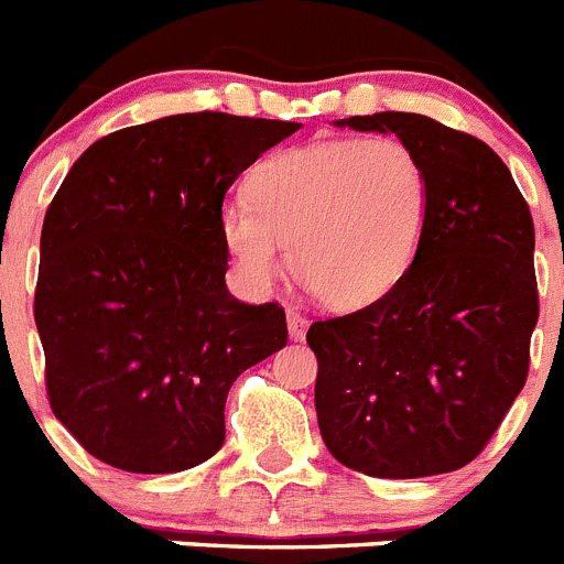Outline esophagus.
<instances>
[{"mask_svg":"<svg viewBox=\"0 0 564 564\" xmlns=\"http://www.w3.org/2000/svg\"><path fill=\"white\" fill-rule=\"evenodd\" d=\"M288 333H291L293 341H302L307 333V318L296 307H288Z\"/></svg>","mask_w":564,"mask_h":564,"instance_id":"esophagus-1","label":"esophagus"}]
</instances>
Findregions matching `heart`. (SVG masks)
Segmentation results:
<instances>
[{"instance_id": "heart-1", "label": "heart", "mask_w": 564, "mask_h": 564, "mask_svg": "<svg viewBox=\"0 0 564 564\" xmlns=\"http://www.w3.org/2000/svg\"><path fill=\"white\" fill-rule=\"evenodd\" d=\"M248 199L220 212L234 273L262 293L293 271L327 307L358 311L406 276L432 217L430 172L398 138L318 141L253 169Z\"/></svg>"}]
</instances>
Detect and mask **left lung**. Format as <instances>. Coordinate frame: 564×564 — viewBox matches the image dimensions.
<instances>
[{
  "label": "left lung",
  "mask_w": 564,
  "mask_h": 564,
  "mask_svg": "<svg viewBox=\"0 0 564 564\" xmlns=\"http://www.w3.org/2000/svg\"><path fill=\"white\" fill-rule=\"evenodd\" d=\"M336 127L415 149L432 217L387 296L307 330L318 430L338 463L370 477L457 471L480 455L528 376L540 316L531 212L495 149L426 115H356Z\"/></svg>",
  "instance_id": "1"
}]
</instances>
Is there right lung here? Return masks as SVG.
<instances>
[{"mask_svg": "<svg viewBox=\"0 0 564 564\" xmlns=\"http://www.w3.org/2000/svg\"><path fill=\"white\" fill-rule=\"evenodd\" d=\"M299 123L226 112L118 129L44 214L36 327L58 421L98 460L172 475L226 441L239 372L288 344L285 311L226 285V192Z\"/></svg>", "mask_w": 564, "mask_h": 564, "instance_id": "right-lung-1", "label": "right lung"}]
</instances>
